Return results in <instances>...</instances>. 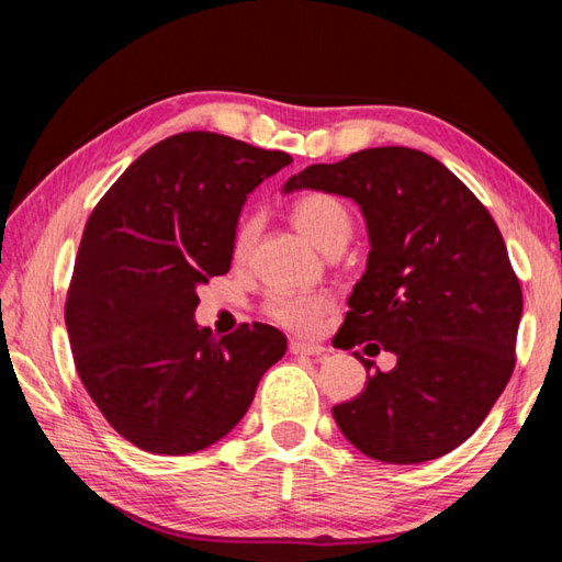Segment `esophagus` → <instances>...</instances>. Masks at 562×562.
I'll return each mask as SVG.
<instances>
[{
    "mask_svg": "<svg viewBox=\"0 0 562 562\" xmlns=\"http://www.w3.org/2000/svg\"><path fill=\"white\" fill-rule=\"evenodd\" d=\"M290 352H292V355L318 357V355L326 352V348H321V345H308V342H302V340H292V342H290Z\"/></svg>",
    "mask_w": 562,
    "mask_h": 562,
    "instance_id": "esophagus-1",
    "label": "esophagus"
}]
</instances>
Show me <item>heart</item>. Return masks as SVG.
<instances>
[{
  "label": "heart",
  "mask_w": 562,
  "mask_h": 562,
  "mask_svg": "<svg viewBox=\"0 0 562 562\" xmlns=\"http://www.w3.org/2000/svg\"><path fill=\"white\" fill-rule=\"evenodd\" d=\"M294 224L308 236L318 250L330 254L350 241L352 222L350 212L342 202L326 193H312L294 202ZM258 232L254 217L238 224L234 236V256L241 260L248 256ZM330 312V300L324 294H272L266 304V314L274 324L294 333H316L324 324V316Z\"/></svg>",
  "instance_id": "heart-1"
}]
</instances>
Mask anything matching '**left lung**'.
Returning <instances> with one entry per match:
<instances>
[{
    "instance_id": "8db88e82",
    "label": "left lung",
    "mask_w": 562,
    "mask_h": 562,
    "mask_svg": "<svg viewBox=\"0 0 562 562\" xmlns=\"http://www.w3.org/2000/svg\"><path fill=\"white\" fill-rule=\"evenodd\" d=\"M355 200L369 236L340 348L374 340L396 355L357 398L333 408L345 439L384 463H423L463 445L515 369L521 288L481 200L445 164L374 147L292 176L294 190Z\"/></svg>"
}]
</instances>
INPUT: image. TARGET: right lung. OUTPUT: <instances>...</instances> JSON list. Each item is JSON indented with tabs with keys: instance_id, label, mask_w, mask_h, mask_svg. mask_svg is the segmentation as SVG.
I'll return each instance as SVG.
<instances>
[{
	"instance_id": "right-lung-1",
	"label": "right lung",
	"mask_w": 562,
	"mask_h": 562,
	"mask_svg": "<svg viewBox=\"0 0 562 562\" xmlns=\"http://www.w3.org/2000/svg\"><path fill=\"white\" fill-rule=\"evenodd\" d=\"M292 161L214 133L166 137L83 226L65 324L83 389L135 447L183 457L229 435L288 352L268 324L214 338L198 288L229 272L248 193Z\"/></svg>"
}]
</instances>
